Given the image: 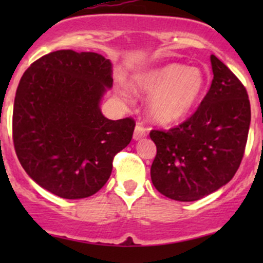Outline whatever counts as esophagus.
Masks as SVG:
<instances>
[{"mask_svg":"<svg viewBox=\"0 0 263 263\" xmlns=\"http://www.w3.org/2000/svg\"><path fill=\"white\" fill-rule=\"evenodd\" d=\"M147 135V128H145L141 123H137L136 124V128H135L134 132V139L136 140H141L142 137H145Z\"/></svg>","mask_w":263,"mask_h":263,"instance_id":"obj_1","label":"esophagus"}]
</instances>
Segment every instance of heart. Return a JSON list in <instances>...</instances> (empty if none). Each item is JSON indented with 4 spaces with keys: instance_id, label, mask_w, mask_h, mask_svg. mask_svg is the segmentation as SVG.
I'll list each match as a JSON object with an SVG mask.
<instances>
[{
    "instance_id": "obj_1",
    "label": "heart",
    "mask_w": 263,
    "mask_h": 263,
    "mask_svg": "<svg viewBox=\"0 0 263 263\" xmlns=\"http://www.w3.org/2000/svg\"><path fill=\"white\" fill-rule=\"evenodd\" d=\"M137 87L151 95L147 112L154 122L172 124L191 112L206 87L200 68L172 63L137 79Z\"/></svg>"
}]
</instances>
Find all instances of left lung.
I'll return each mask as SVG.
<instances>
[{"label":"left lung","instance_id":"obj_1","mask_svg":"<svg viewBox=\"0 0 263 263\" xmlns=\"http://www.w3.org/2000/svg\"><path fill=\"white\" fill-rule=\"evenodd\" d=\"M214 79L190 118L168 131L151 129L156 145L154 187L182 202L197 201L227 184L245 155L251 104L245 85L211 54Z\"/></svg>","mask_w":263,"mask_h":263}]
</instances>
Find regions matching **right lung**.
<instances>
[{
    "mask_svg": "<svg viewBox=\"0 0 263 263\" xmlns=\"http://www.w3.org/2000/svg\"><path fill=\"white\" fill-rule=\"evenodd\" d=\"M112 63L94 52L55 50L24 72L12 113V140L34 182L67 200L97 193L116 154L131 142V117L110 121L99 103L112 87Z\"/></svg>",
    "mask_w": 263,
    "mask_h": 263,
    "instance_id": "1",
    "label": "right lung"
}]
</instances>
